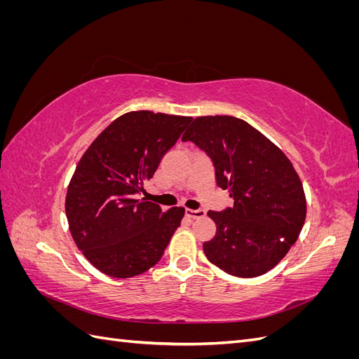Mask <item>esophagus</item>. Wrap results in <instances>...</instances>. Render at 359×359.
<instances>
[{"label": "esophagus", "instance_id": "obj_1", "mask_svg": "<svg viewBox=\"0 0 359 359\" xmlns=\"http://www.w3.org/2000/svg\"><path fill=\"white\" fill-rule=\"evenodd\" d=\"M186 214L190 217V219H201V217L205 215V210H202V208H198V210L187 208Z\"/></svg>", "mask_w": 359, "mask_h": 359}]
</instances>
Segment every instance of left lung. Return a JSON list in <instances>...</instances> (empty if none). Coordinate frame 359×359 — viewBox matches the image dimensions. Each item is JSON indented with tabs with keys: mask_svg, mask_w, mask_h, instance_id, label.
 <instances>
[{
	"mask_svg": "<svg viewBox=\"0 0 359 359\" xmlns=\"http://www.w3.org/2000/svg\"><path fill=\"white\" fill-rule=\"evenodd\" d=\"M187 140L210 156L217 186L233 198L232 208L208 211L217 232L203 243L205 256L235 277L268 273L306 222V194L290 160L259 130L229 115L198 116L182 135Z\"/></svg>",
	"mask_w": 359,
	"mask_h": 359,
	"instance_id": "obj_1",
	"label": "left lung"
}]
</instances>
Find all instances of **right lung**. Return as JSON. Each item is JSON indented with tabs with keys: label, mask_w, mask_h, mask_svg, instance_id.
Here are the masks:
<instances>
[{
	"label": "right lung",
	"mask_w": 359,
	"mask_h": 359,
	"mask_svg": "<svg viewBox=\"0 0 359 359\" xmlns=\"http://www.w3.org/2000/svg\"><path fill=\"white\" fill-rule=\"evenodd\" d=\"M191 116L127 112L85 151L70 180L66 215L73 240L103 274L128 278L161 259L186 210L139 198Z\"/></svg>",
	"instance_id": "right-lung-1"
}]
</instances>
